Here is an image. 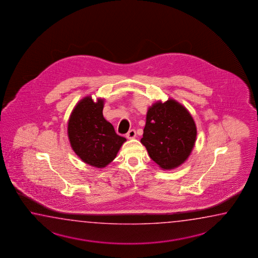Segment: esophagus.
<instances>
[{
	"instance_id": "esophagus-1",
	"label": "esophagus",
	"mask_w": 258,
	"mask_h": 258,
	"mask_svg": "<svg viewBox=\"0 0 258 258\" xmlns=\"http://www.w3.org/2000/svg\"><path fill=\"white\" fill-rule=\"evenodd\" d=\"M136 137H137V132H136V130H134V129H132L126 134V137L128 139H133V138H135Z\"/></svg>"
}]
</instances>
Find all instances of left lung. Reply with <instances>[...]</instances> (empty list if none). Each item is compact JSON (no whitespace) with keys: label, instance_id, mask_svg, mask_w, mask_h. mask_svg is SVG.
Instances as JSON below:
<instances>
[{"label":"left lung","instance_id":"8db88e82","mask_svg":"<svg viewBox=\"0 0 258 258\" xmlns=\"http://www.w3.org/2000/svg\"><path fill=\"white\" fill-rule=\"evenodd\" d=\"M197 139L192 116L174 99L157 101L148 110L141 143L162 170H172L190 156Z\"/></svg>","mask_w":258,"mask_h":258}]
</instances>
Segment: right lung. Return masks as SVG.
I'll return each mask as SVG.
<instances>
[{
    "mask_svg": "<svg viewBox=\"0 0 258 258\" xmlns=\"http://www.w3.org/2000/svg\"><path fill=\"white\" fill-rule=\"evenodd\" d=\"M104 99L94 101L91 96L81 99L68 121V138L75 153L96 168H104L115 159L126 141L117 135L112 124L103 117Z\"/></svg>",
    "mask_w": 258,
    "mask_h": 258,
    "instance_id": "obj_1",
    "label": "right lung"
}]
</instances>
